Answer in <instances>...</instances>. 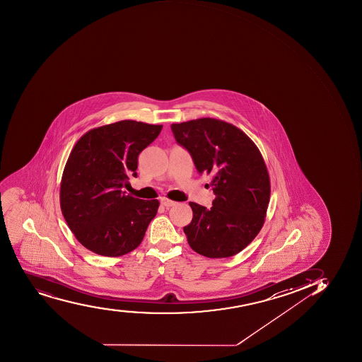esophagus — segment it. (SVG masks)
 Segmentation results:
<instances>
[{"mask_svg": "<svg viewBox=\"0 0 362 362\" xmlns=\"http://www.w3.org/2000/svg\"><path fill=\"white\" fill-rule=\"evenodd\" d=\"M160 203L161 205H164L165 208H171V206L175 204V202L171 201V199H168L166 197H161Z\"/></svg>", "mask_w": 362, "mask_h": 362, "instance_id": "34e87169", "label": "esophagus"}]
</instances>
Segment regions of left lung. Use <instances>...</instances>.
Segmentation results:
<instances>
[{"label":"left lung","mask_w":362,"mask_h":362,"mask_svg":"<svg viewBox=\"0 0 362 362\" xmlns=\"http://www.w3.org/2000/svg\"><path fill=\"white\" fill-rule=\"evenodd\" d=\"M199 173L211 177L212 208L190 202L194 217L184 226L192 250L209 258L231 257L254 240L264 224L270 178L258 147L238 127L214 118L172 124Z\"/></svg>","instance_id":"obj_1"}]
</instances>
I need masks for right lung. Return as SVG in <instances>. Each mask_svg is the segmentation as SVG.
<instances>
[{"instance_id":"obj_1","label":"right lung","mask_w":362,"mask_h":362,"mask_svg":"<svg viewBox=\"0 0 362 362\" xmlns=\"http://www.w3.org/2000/svg\"><path fill=\"white\" fill-rule=\"evenodd\" d=\"M163 125L122 120L85 133L71 151L60 184L62 215L76 240L94 254L118 257L139 247L159 201L126 194L138 156Z\"/></svg>"}]
</instances>
